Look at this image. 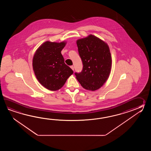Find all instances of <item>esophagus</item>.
<instances>
[{
    "instance_id": "34e87169",
    "label": "esophagus",
    "mask_w": 151,
    "mask_h": 151,
    "mask_svg": "<svg viewBox=\"0 0 151 151\" xmlns=\"http://www.w3.org/2000/svg\"><path fill=\"white\" fill-rule=\"evenodd\" d=\"M71 68H72V70L73 71H74V68L73 66H71Z\"/></svg>"
}]
</instances>
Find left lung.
<instances>
[{"mask_svg":"<svg viewBox=\"0 0 151 151\" xmlns=\"http://www.w3.org/2000/svg\"><path fill=\"white\" fill-rule=\"evenodd\" d=\"M83 68L75 73L81 86L88 91L98 90L106 83L112 68V58L107 44L96 36L90 35L77 40Z\"/></svg>","mask_w":151,"mask_h":151,"instance_id":"8db88e82","label":"left lung"}]
</instances>
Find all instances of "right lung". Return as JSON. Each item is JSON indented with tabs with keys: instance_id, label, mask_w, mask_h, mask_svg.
<instances>
[{
	"instance_id": "add662e5",
	"label": "right lung",
	"mask_w": 151,
	"mask_h": 151,
	"mask_svg": "<svg viewBox=\"0 0 151 151\" xmlns=\"http://www.w3.org/2000/svg\"><path fill=\"white\" fill-rule=\"evenodd\" d=\"M65 41H50L42 44L33 55L32 66L35 77L42 86L50 91H57L64 85L73 71L64 63L61 50Z\"/></svg>"
}]
</instances>
